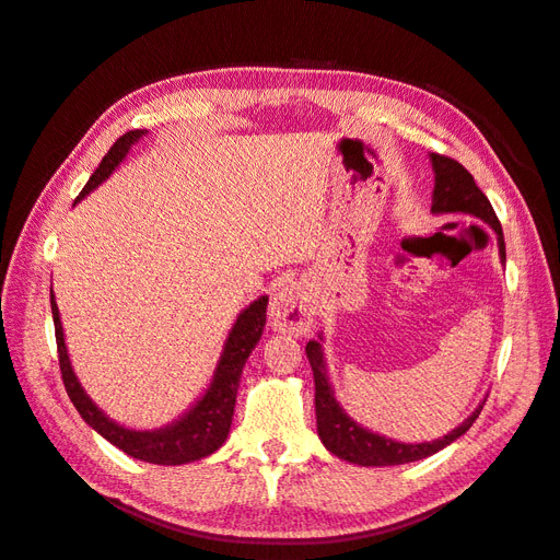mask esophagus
I'll list each match as a JSON object with an SVG mask.
<instances>
[{
    "label": "esophagus",
    "instance_id": "esophagus-1",
    "mask_svg": "<svg viewBox=\"0 0 560 560\" xmlns=\"http://www.w3.org/2000/svg\"><path fill=\"white\" fill-rule=\"evenodd\" d=\"M270 327L292 334V336H303L308 334L313 327V315L306 294L301 292L299 284H284L270 299Z\"/></svg>",
    "mask_w": 560,
    "mask_h": 560
}]
</instances>
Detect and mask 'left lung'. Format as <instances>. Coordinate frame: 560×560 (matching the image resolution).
<instances>
[{"instance_id":"1","label":"left lung","mask_w":560,"mask_h":560,"mask_svg":"<svg viewBox=\"0 0 560 560\" xmlns=\"http://www.w3.org/2000/svg\"><path fill=\"white\" fill-rule=\"evenodd\" d=\"M432 171H434V191H432V212L436 214H471L486 222L490 229L498 233V247H500V261L504 264V235L500 219L490 206L486 194L479 189L477 182L469 175V171L457 163L455 159L442 156V154H430ZM308 362L313 366V378H315V416H317V434L325 444L327 451L341 457V460L362 465V467H387V465H404V463H416L422 457L434 455L436 451L446 448L453 444L457 436H463L474 420L479 418L483 404L479 409L463 422L460 428H455L442 439H434V442H422V444H401L393 442V439L381 436L369 432L366 428L358 425L343 409L341 404L336 401L334 389L327 376L325 366V354H322L319 341H308L306 346Z\"/></svg>"}]
</instances>
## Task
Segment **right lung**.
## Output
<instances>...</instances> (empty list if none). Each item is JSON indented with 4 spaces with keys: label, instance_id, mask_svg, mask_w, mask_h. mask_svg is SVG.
Segmentation results:
<instances>
[{
    "label": "right lung",
    "instance_id": "right-lung-1",
    "mask_svg": "<svg viewBox=\"0 0 560 560\" xmlns=\"http://www.w3.org/2000/svg\"><path fill=\"white\" fill-rule=\"evenodd\" d=\"M142 135L144 130H130L121 135V138H118L114 147L107 151V156L103 159V163H100V167L93 173L89 184L83 186V191L77 196L74 202H79L83 196H89L97 184H103L114 173V167L126 159L128 149L138 142ZM266 306H268V296H259L238 315V319H235L206 395H202L179 420L171 422V425L140 432V430H128L124 425H118V422L109 420L93 404V399L83 393V387L72 371L70 354H67L58 303L54 299V290H50V313H54L60 374H62L67 395H70L72 404L77 406L79 416L86 420L97 434H103L109 444H114L116 448H121L132 457H138V460H144L151 465H184V463L200 460V457H208L210 453H214L219 446H222L229 436L233 409H235V395H238V385H241V374L249 352L261 338V331L266 325Z\"/></svg>",
    "mask_w": 560,
    "mask_h": 560
}]
</instances>
